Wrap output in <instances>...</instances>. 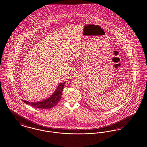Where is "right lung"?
<instances>
[{
  "label": "right lung",
  "instance_id": "obj_1",
  "mask_svg": "<svg viewBox=\"0 0 147 147\" xmlns=\"http://www.w3.org/2000/svg\"><path fill=\"white\" fill-rule=\"evenodd\" d=\"M65 83H62L59 85L58 88H57L56 91L51 96H50L47 99H46L42 101L36 102H30L28 101H26L24 100H21L26 104L30 105L35 108L37 109H51L53 106H56L59 102V101L61 99L62 91L63 90V87Z\"/></svg>",
  "mask_w": 147,
  "mask_h": 147
}]
</instances>
